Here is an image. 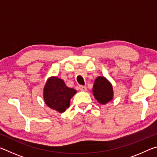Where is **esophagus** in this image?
<instances>
[{"mask_svg": "<svg viewBox=\"0 0 157 157\" xmlns=\"http://www.w3.org/2000/svg\"><path fill=\"white\" fill-rule=\"evenodd\" d=\"M79 89L82 91H87L86 86H83V85H80V86H79Z\"/></svg>", "mask_w": 157, "mask_h": 157, "instance_id": "1", "label": "esophagus"}]
</instances>
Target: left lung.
<instances>
[{"instance_id":"obj_1","label":"left lung","mask_w":157,"mask_h":157,"mask_svg":"<svg viewBox=\"0 0 157 157\" xmlns=\"http://www.w3.org/2000/svg\"><path fill=\"white\" fill-rule=\"evenodd\" d=\"M93 93L95 99L102 105L109 102L113 98L112 86L104 77H98L95 79Z\"/></svg>"}]
</instances>
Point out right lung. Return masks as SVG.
Returning a JSON list of instances; mask_svg holds the SVG:
<instances>
[{
    "instance_id": "add662e5",
    "label": "right lung",
    "mask_w": 157,
    "mask_h": 157,
    "mask_svg": "<svg viewBox=\"0 0 157 157\" xmlns=\"http://www.w3.org/2000/svg\"><path fill=\"white\" fill-rule=\"evenodd\" d=\"M76 90L68 88L62 79L56 77L50 78L44 87V98L50 108L62 113L70 106V100Z\"/></svg>"
}]
</instances>
